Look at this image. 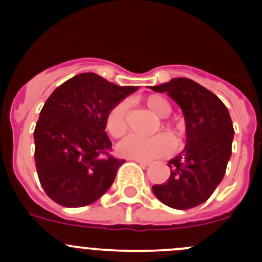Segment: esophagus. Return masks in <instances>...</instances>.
<instances>
[{
  "instance_id": "1",
  "label": "esophagus",
  "mask_w": 262,
  "mask_h": 262,
  "mask_svg": "<svg viewBox=\"0 0 262 262\" xmlns=\"http://www.w3.org/2000/svg\"><path fill=\"white\" fill-rule=\"evenodd\" d=\"M134 160V161H136L138 164H140V165L143 166H148L149 164H151V161H147V160H142V159H131Z\"/></svg>"
}]
</instances>
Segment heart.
Wrapping results in <instances>:
<instances>
[{
    "mask_svg": "<svg viewBox=\"0 0 262 262\" xmlns=\"http://www.w3.org/2000/svg\"><path fill=\"white\" fill-rule=\"evenodd\" d=\"M147 108L157 118H163L160 122V126L165 129L166 133L172 135L176 143L181 142L182 136L185 135V127L180 120L168 119V115L172 111V105L168 99L160 96H149L144 99ZM127 113H128V105L122 101L118 102L110 108L106 115L105 127L106 131L113 138L118 139L126 134L127 131ZM160 126H156L155 131H159ZM173 149L172 139L166 134H159V135L151 136V138H140L136 135H128L118 144V154L129 159H142L151 160L156 157H161L168 155Z\"/></svg>",
    "mask_w": 262,
    "mask_h": 262,
    "instance_id": "1",
    "label": "heart"
}]
</instances>
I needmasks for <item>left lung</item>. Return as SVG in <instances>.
<instances>
[{"mask_svg": "<svg viewBox=\"0 0 262 262\" xmlns=\"http://www.w3.org/2000/svg\"><path fill=\"white\" fill-rule=\"evenodd\" d=\"M151 89L174 99L186 122L185 149L168 163V180L152 190L172 209H193L209 200L224 177L232 151L230 113L212 92L189 78H173Z\"/></svg>", "mask_w": 262, "mask_h": 262, "instance_id": "obj_1", "label": "left lung"}]
</instances>
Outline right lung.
I'll use <instances>...</instances> for the list:
<instances>
[{
	"instance_id": "right-lung-1",
	"label": "right lung",
	"mask_w": 262,
	"mask_h": 262,
	"mask_svg": "<svg viewBox=\"0 0 262 262\" xmlns=\"http://www.w3.org/2000/svg\"><path fill=\"white\" fill-rule=\"evenodd\" d=\"M136 89L111 84L96 73H81L48 97L34 140L39 181L53 202L82 207L108 190L126 160L110 154L106 115Z\"/></svg>"
}]
</instances>
